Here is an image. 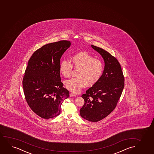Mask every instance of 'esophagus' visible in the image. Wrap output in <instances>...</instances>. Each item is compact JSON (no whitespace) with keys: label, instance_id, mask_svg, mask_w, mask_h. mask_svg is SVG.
Instances as JSON below:
<instances>
[{"label":"esophagus","instance_id":"1","mask_svg":"<svg viewBox=\"0 0 154 154\" xmlns=\"http://www.w3.org/2000/svg\"><path fill=\"white\" fill-rule=\"evenodd\" d=\"M69 96H70V97H76L77 95H76V94H74V93H70Z\"/></svg>","mask_w":154,"mask_h":154}]
</instances>
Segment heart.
Instances as JSON below:
<instances>
[{
	"instance_id": "1",
	"label": "heart",
	"mask_w": 154,
	"mask_h": 154,
	"mask_svg": "<svg viewBox=\"0 0 154 154\" xmlns=\"http://www.w3.org/2000/svg\"><path fill=\"white\" fill-rule=\"evenodd\" d=\"M72 64L67 60H63L60 64V72L66 78L69 77L72 67L78 69L77 77L67 80L65 86L74 93H78L85 85L90 87L99 82L104 70V64L101 60L94 58L87 52L76 53L72 59Z\"/></svg>"
}]
</instances>
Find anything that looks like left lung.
Wrapping results in <instances>:
<instances>
[{
	"instance_id": "1",
	"label": "left lung",
	"mask_w": 154,
	"mask_h": 154,
	"mask_svg": "<svg viewBox=\"0 0 154 154\" xmlns=\"http://www.w3.org/2000/svg\"><path fill=\"white\" fill-rule=\"evenodd\" d=\"M104 60V70L99 82L82 97L85 104L80 109L85 119L97 122L105 118L116 108L125 86L122 67L116 57L101 48L91 45Z\"/></svg>"
}]
</instances>
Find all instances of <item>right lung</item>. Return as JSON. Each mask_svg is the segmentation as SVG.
Listing matches in <instances>:
<instances>
[{
    "label": "right lung",
    "mask_w": 154,
    "mask_h": 154,
    "mask_svg": "<svg viewBox=\"0 0 154 154\" xmlns=\"http://www.w3.org/2000/svg\"><path fill=\"white\" fill-rule=\"evenodd\" d=\"M70 46L67 40L47 44L37 50L29 60L23 77V91L30 109L44 119L58 116L61 105L69 95L63 87L60 59Z\"/></svg>",
    "instance_id": "right-lung-1"
}]
</instances>
